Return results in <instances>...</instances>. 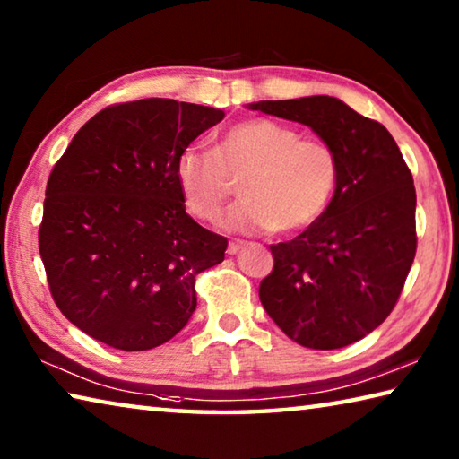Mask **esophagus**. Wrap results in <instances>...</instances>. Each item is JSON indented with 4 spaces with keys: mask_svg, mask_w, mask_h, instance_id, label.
Listing matches in <instances>:
<instances>
[{
    "mask_svg": "<svg viewBox=\"0 0 459 459\" xmlns=\"http://www.w3.org/2000/svg\"><path fill=\"white\" fill-rule=\"evenodd\" d=\"M243 247H245L243 240H230L229 247H227V253H229V255H237Z\"/></svg>",
    "mask_w": 459,
    "mask_h": 459,
    "instance_id": "esophagus-1",
    "label": "esophagus"
}]
</instances>
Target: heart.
<instances>
[{
    "label": "heart",
    "instance_id": "obj_1",
    "mask_svg": "<svg viewBox=\"0 0 459 459\" xmlns=\"http://www.w3.org/2000/svg\"><path fill=\"white\" fill-rule=\"evenodd\" d=\"M340 178L338 155L320 139L271 119H247L224 131L212 152L184 150L176 182L188 211L219 219L235 184L243 200L222 219L232 232H295L328 211Z\"/></svg>",
    "mask_w": 459,
    "mask_h": 459
}]
</instances>
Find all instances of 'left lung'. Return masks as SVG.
<instances>
[{
	"instance_id": "1",
	"label": "left lung",
	"mask_w": 459,
	"mask_h": 459,
	"mask_svg": "<svg viewBox=\"0 0 459 459\" xmlns=\"http://www.w3.org/2000/svg\"><path fill=\"white\" fill-rule=\"evenodd\" d=\"M247 107L307 126L338 155V188L328 211L299 237L271 245L275 265L259 298L298 344L344 348L386 320L413 265V176L386 127L336 97Z\"/></svg>"
}]
</instances>
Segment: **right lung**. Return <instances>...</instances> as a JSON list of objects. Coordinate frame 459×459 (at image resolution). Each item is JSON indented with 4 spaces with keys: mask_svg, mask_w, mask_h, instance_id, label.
<instances>
[{
    "mask_svg": "<svg viewBox=\"0 0 459 459\" xmlns=\"http://www.w3.org/2000/svg\"><path fill=\"white\" fill-rule=\"evenodd\" d=\"M222 119L174 99L113 105L54 166L38 247L58 309L91 338L150 351L188 324L194 277L222 263L229 243L186 214L176 160Z\"/></svg>",
    "mask_w": 459,
    "mask_h": 459,
    "instance_id": "obj_1",
    "label": "right lung"
}]
</instances>
